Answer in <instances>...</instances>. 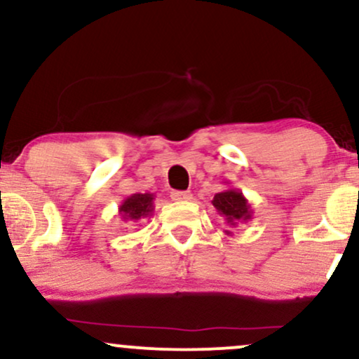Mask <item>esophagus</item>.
<instances>
[{"instance_id":"1","label":"esophagus","mask_w":359,"mask_h":359,"mask_svg":"<svg viewBox=\"0 0 359 359\" xmlns=\"http://www.w3.org/2000/svg\"><path fill=\"white\" fill-rule=\"evenodd\" d=\"M170 197L172 201H175V203H185V201L192 199V194L187 191H174L170 194Z\"/></svg>"}]
</instances>
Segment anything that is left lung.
<instances>
[{
    "label": "left lung",
    "mask_w": 359,
    "mask_h": 359,
    "mask_svg": "<svg viewBox=\"0 0 359 359\" xmlns=\"http://www.w3.org/2000/svg\"><path fill=\"white\" fill-rule=\"evenodd\" d=\"M214 208H216L217 214L221 217H224V222L229 228H234L240 222H248L253 219V211H251V204L248 203L241 191L238 189L229 187L226 191L214 196L211 201ZM226 234L233 236L231 231H226Z\"/></svg>",
    "instance_id": "8db88e82"
}]
</instances>
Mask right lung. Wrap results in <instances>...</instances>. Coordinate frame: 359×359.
Wrapping results in <instances>:
<instances>
[{"mask_svg": "<svg viewBox=\"0 0 359 359\" xmlns=\"http://www.w3.org/2000/svg\"><path fill=\"white\" fill-rule=\"evenodd\" d=\"M154 194H131L128 196L121 204H119L118 212L121 216V221L138 222L140 219H145L154 214Z\"/></svg>", "mask_w": 359, "mask_h": 359, "instance_id": "right-lung-1", "label": "right lung"}]
</instances>
